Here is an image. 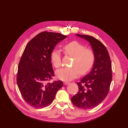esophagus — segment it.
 <instances>
[{
  "instance_id": "esophagus-1",
  "label": "esophagus",
  "mask_w": 128,
  "mask_h": 128,
  "mask_svg": "<svg viewBox=\"0 0 128 128\" xmlns=\"http://www.w3.org/2000/svg\"><path fill=\"white\" fill-rule=\"evenodd\" d=\"M64 85H68V84H69V82H66V81L64 82Z\"/></svg>"
}]
</instances>
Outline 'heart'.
Segmentation results:
<instances>
[{
	"label": "heart",
	"instance_id": "b5f03b06",
	"mask_svg": "<svg viewBox=\"0 0 128 128\" xmlns=\"http://www.w3.org/2000/svg\"><path fill=\"white\" fill-rule=\"evenodd\" d=\"M65 54L72 56V66L59 69L56 72L58 78L62 81H70L79 74L87 73L92 68L95 61V55L92 50L85 48V46L77 41H72L63 47ZM51 61L56 68L62 66V57L59 51L54 50L51 54Z\"/></svg>",
	"mask_w": 128,
	"mask_h": 128
}]
</instances>
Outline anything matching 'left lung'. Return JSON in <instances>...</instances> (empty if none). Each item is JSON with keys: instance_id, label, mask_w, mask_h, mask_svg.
<instances>
[{"instance_id": "obj_1", "label": "left lung", "mask_w": 128, "mask_h": 128, "mask_svg": "<svg viewBox=\"0 0 128 128\" xmlns=\"http://www.w3.org/2000/svg\"><path fill=\"white\" fill-rule=\"evenodd\" d=\"M90 43L95 55L91 72L77 82L78 92L71 98L75 106L81 109L92 108L99 104L107 96L112 81V65L107 48L92 36L77 34Z\"/></svg>"}]
</instances>
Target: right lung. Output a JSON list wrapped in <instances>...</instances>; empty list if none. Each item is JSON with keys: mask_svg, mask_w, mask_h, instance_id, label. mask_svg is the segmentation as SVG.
Masks as SVG:
<instances>
[{"mask_svg": "<svg viewBox=\"0 0 128 128\" xmlns=\"http://www.w3.org/2000/svg\"><path fill=\"white\" fill-rule=\"evenodd\" d=\"M66 38L60 33L43 32L30 40L24 51L18 64L17 84L24 99L32 107L49 106L62 87V81H47L54 76L51 54L56 45Z\"/></svg>", "mask_w": 128, "mask_h": 128, "instance_id": "obj_1", "label": "right lung"}]
</instances>
